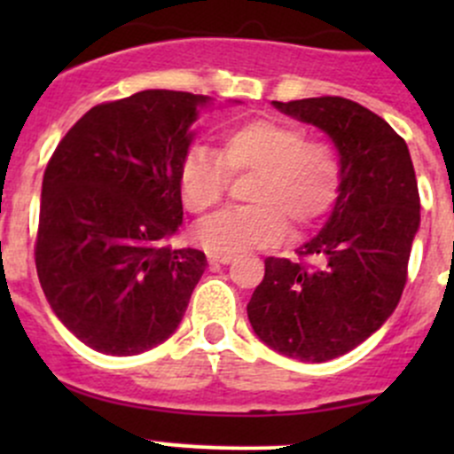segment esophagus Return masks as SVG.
<instances>
[{"label":"esophagus","instance_id":"1","mask_svg":"<svg viewBox=\"0 0 454 454\" xmlns=\"http://www.w3.org/2000/svg\"><path fill=\"white\" fill-rule=\"evenodd\" d=\"M208 261L213 265H217V263H222V265H228L232 261V256H223V254H208Z\"/></svg>","mask_w":454,"mask_h":454}]
</instances>
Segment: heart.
<instances>
[{"mask_svg": "<svg viewBox=\"0 0 454 454\" xmlns=\"http://www.w3.org/2000/svg\"><path fill=\"white\" fill-rule=\"evenodd\" d=\"M228 173H254L246 200L253 206L206 219L195 239L206 253L235 256L277 244L287 222L301 231L318 222L338 198L342 168L327 142L305 140V131L278 118H254L222 136L219 155L195 145L177 171L184 206L208 213L223 198Z\"/></svg>", "mask_w": 454, "mask_h": 454, "instance_id": "b5f03b06", "label": "heart"}]
</instances>
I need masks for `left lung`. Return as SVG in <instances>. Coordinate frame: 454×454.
<instances>
[{
	"instance_id": "obj_1",
	"label": "left lung",
	"mask_w": 454,
	"mask_h": 454,
	"mask_svg": "<svg viewBox=\"0 0 454 454\" xmlns=\"http://www.w3.org/2000/svg\"><path fill=\"white\" fill-rule=\"evenodd\" d=\"M272 105L329 136L342 180L325 226L299 248L314 268L265 259L248 320L270 349L327 363L367 340L400 303L419 231L418 180L406 142L363 105L340 96Z\"/></svg>"
}]
</instances>
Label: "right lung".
<instances>
[{"label":"right lung","instance_id":"obj_1","mask_svg":"<svg viewBox=\"0 0 454 454\" xmlns=\"http://www.w3.org/2000/svg\"><path fill=\"white\" fill-rule=\"evenodd\" d=\"M210 103L145 90L96 105L50 158L36 274L57 318L98 354L138 356L167 340L208 265L201 250L164 241L182 226L177 171Z\"/></svg>","mask_w":454,"mask_h":454}]
</instances>
